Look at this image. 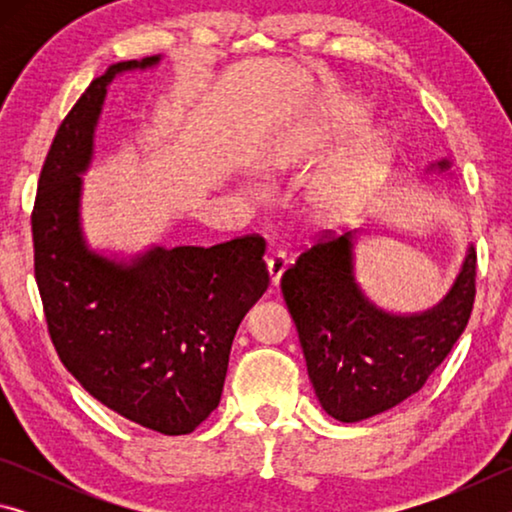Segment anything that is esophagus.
Masks as SVG:
<instances>
[{"label": "esophagus", "mask_w": 512, "mask_h": 512, "mask_svg": "<svg viewBox=\"0 0 512 512\" xmlns=\"http://www.w3.org/2000/svg\"><path fill=\"white\" fill-rule=\"evenodd\" d=\"M287 266H289V257L284 255L282 250H277V253H273L266 259V271H268V277H271L273 284H280L282 273L287 271Z\"/></svg>", "instance_id": "34e87169"}]
</instances>
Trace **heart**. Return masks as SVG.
Masks as SVG:
<instances>
[{"mask_svg":"<svg viewBox=\"0 0 512 512\" xmlns=\"http://www.w3.org/2000/svg\"><path fill=\"white\" fill-rule=\"evenodd\" d=\"M363 121L366 115L359 103L336 99L329 103L323 124L316 128L309 146L316 153L341 149L348 137L359 131ZM388 162H391V146L377 135H370L341 151L311 180L307 194L311 212L323 221H341L361 210L384 183Z\"/></svg>","mask_w":512,"mask_h":512,"instance_id":"b5f03b06","label":"heart"}]
</instances>
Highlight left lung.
Masks as SVG:
<instances>
[{
  "label": "left lung",
  "instance_id": "8db88e82",
  "mask_svg": "<svg viewBox=\"0 0 512 512\" xmlns=\"http://www.w3.org/2000/svg\"><path fill=\"white\" fill-rule=\"evenodd\" d=\"M445 171L443 160L431 169ZM320 237L282 275V296L296 323L320 406L341 422H359L418 393L452 352L476 296V253L443 302L397 316L363 296L352 268V235Z\"/></svg>",
  "mask_w": 512,
  "mask_h": 512
}]
</instances>
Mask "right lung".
Returning a JSON list of instances; mask_svg holds the SVG:
<instances>
[{
  "label": "right lung",
  "instance_id": "right-lung-1",
  "mask_svg": "<svg viewBox=\"0 0 512 512\" xmlns=\"http://www.w3.org/2000/svg\"><path fill=\"white\" fill-rule=\"evenodd\" d=\"M160 56L94 79L60 124L31 212L33 268L51 343L94 400L164 436L192 433L221 402L230 348L268 287L266 241L155 246L131 264L85 246L81 176L108 85Z\"/></svg>",
  "mask_w": 512,
  "mask_h": 512
}]
</instances>
